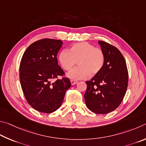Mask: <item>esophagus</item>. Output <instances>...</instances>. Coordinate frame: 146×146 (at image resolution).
Returning <instances> with one entry per match:
<instances>
[{
  "label": "esophagus",
  "instance_id": "34e87169",
  "mask_svg": "<svg viewBox=\"0 0 146 146\" xmlns=\"http://www.w3.org/2000/svg\"><path fill=\"white\" fill-rule=\"evenodd\" d=\"M70 83H71V84H72V85H76V83H78V81L71 80H70Z\"/></svg>",
  "mask_w": 146,
  "mask_h": 146
}]
</instances>
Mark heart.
I'll return each mask as SVG.
<instances>
[{"label":"heart","mask_w":146,"mask_h":146,"mask_svg":"<svg viewBox=\"0 0 146 146\" xmlns=\"http://www.w3.org/2000/svg\"><path fill=\"white\" fill-rule=\"evenodd\" d=\"M59 61L65 70H70L78 63V66L68 73L72 80H85L90 76L98 74L104 64V54L101 48L86 42H79L70 46L68 50H61L58 56Z\"/></svg>","instance_id":"heart-1"}]
</instances>
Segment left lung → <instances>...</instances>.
<instances>
[{
	"label": "left lung",
	"mask_w": 146,
	"mask_h": 146,
	"mask_svg": "<svg viewBox=\"0 0 146 146\" xmlns=\"http://www.w3.org/2000/svg\"><path fill=\"white\" fill-rule=\"evenodd\" d=\"M104 54L102 70L90 81L84 95L86 106L96 113L106 114L113 111L121 103L128 84L126 61L118 48L103 41H99Z\"/></svg>",
	"instance_id": "obj_1"
}]
</instances>
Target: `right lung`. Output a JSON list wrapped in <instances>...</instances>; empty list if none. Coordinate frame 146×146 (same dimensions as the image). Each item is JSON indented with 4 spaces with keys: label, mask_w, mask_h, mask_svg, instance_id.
<instances>
[{
    "label": "right lung",
    "mask_w": 146,
    "mask_h": 146,
    "mask_svg": "<svg viewBox=\"0 0 146 146\" xmlns=\"http://www.w3.org/2000/svg\"><path fill=\"white\" fill-rule=\"evenodd\" d=\"M60 40L45 38L32 43L23 54L20 65V81L27 103L43 113H52L60 108L66 90L71 86L67 78L52 83V80L65 74L59 66Z\"/></svg>",
    "instance_id": "right-lung-1"
}]
</instances>
